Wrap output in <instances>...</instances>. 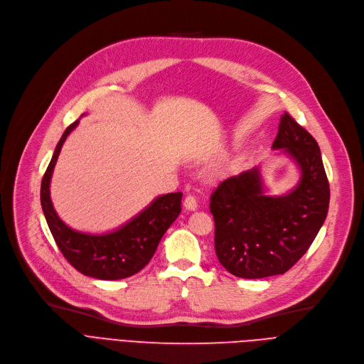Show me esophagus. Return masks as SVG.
Segmentation results:
<instances>
[{
	"instance_id": "1",
	"label": "esophagus",
	"mask_w": 364,
	"mask_h": 364,
	"mask_svg": "<svg viewBox=\"0 0 364 364\" xmlns=\"http://www.w3.org/2000/svg\"><path fill=\"white\" fill-rule=\"evenodd\" d=\"M183 205H185V208L189 210V211H196V210L198 208V203H197L196 197H192V196H188V197L185 198Z\"/></svg>"
}]
</instances>
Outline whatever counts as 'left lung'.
Segmentation results:
<instances>
[{
	"label": "left lung",
	"instance_id": "1",
	"mask_svg": "<svg viewBox=\"0 0 364 364\" xmlns=\"http://www.w3.org/2000/svg\"><path fill=\"white\" fill-rule=\"evenodd\" d=\"M272 148L284 149L300 167V182L291 192L266 196L255 167L223 181L210 198L218 259L245 279L288 272L328 216L329 182L316 139L285 112Z\"/></svg>",
	"mask_w": 364,
	"mask_h": 364
}]
</instances>
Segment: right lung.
<instances>
[{"label": "right lung", "mask_w": 364, "mask_h": 364, "mask_svg": "<svg viewBox=\"0 0 364 364\" xmlns=\"http://www.w3.org/2000/svg\"><path fill=\"white\" fill-rule=\"evenodd\" d=\"M77 123L79 120L64 131L42 178V211L57 247L76 270L102 281L124 279L142 270L153 259L164 232L176 220L182 210V192L157 197L138 216L109 233L92 235L69 228L53 207L50 182L61 146Z\"/></svg>", "instance_id": "obj_1"}]
</instances>
